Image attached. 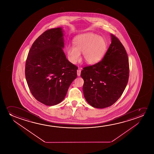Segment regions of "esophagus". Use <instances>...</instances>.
Segmentation results:
<instances>
[{
  "label": "esophagus",
  "mask_w": 154,
  "mask_h": 154,
  "mask_svg": "<svg viewBox=\"0 0 154 154\" xmlns=\"http://www.w3.org/2000/svg\"><path fill=\"white\" fill-rule=\"evenodd\" d=\"M80 74H81V70L80 69L77 70V75H78V76H80Z\"/></svg>",
  "instance_id": "esophagus-1"
}]
</instances>
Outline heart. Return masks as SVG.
Here are the masks:
<instances>
[{
  "label": "heart",
  "mask_w": 154,
  "mask_h": 154,
  "mask_svg": "<svg viewBox=\"0 0 154 154\" xmlns=\"http://www.w3.org/2000/svg\"><path fill=\"white\" fill-rule=\"evenodd\" d=\"M73 45L67 47L68 58L71 63L80 61L83 53L85 61L89 65H95L103 59L107 50V43L105 39L93 32H88L77 36Z\"/></svg>",
  "instance_id": "1"
}]
</instances>
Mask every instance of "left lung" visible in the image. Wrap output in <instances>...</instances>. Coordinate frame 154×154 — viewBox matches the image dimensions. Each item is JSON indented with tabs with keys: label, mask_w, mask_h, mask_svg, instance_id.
Wrapping results in <instances>:
<instances>
[{
	"label": "left lung",
	"mask_w": 154,
	"mask_h": 154,
	"mask_svg": "<svg viewBox=\"0 0 154 154\" xmlns=\"http://www.w3.org/2000/svg\"><path fill=\"white\" fill-rule=\"evenodd\" d=\"M112 43L102 60L83 68V93L93 107L104 108L113 105L124 91L128 81V58L124 47L111 34Z\"/></svg>",
	"instance_id": "1"
}]
</instances>
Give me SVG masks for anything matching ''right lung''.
<instances>
[{
    "label": "right lung",
    "mask_w": 154,
    "mask_h": 154,
    "mask_svg": "<svg viewBox=\"0 0 154 154\" xmlns=\"http://www.w3.org/2000/svg\"><path fill=\"white\" fill-rule=\"evenodd\" d=\"M61 27L48 29L34 42L26 61L25 76L32 96L47 106L65 98L78 67L66 58Z\"/></svg>",
    "instance_id": "obj_1"
}]
</instances>
